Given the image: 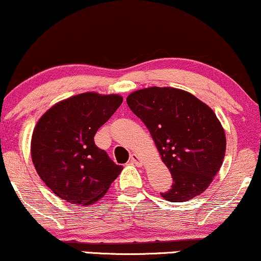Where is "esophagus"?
I'll return each mask as SVG.
<instances>
[{
    "label": "esophagus",
    "instance_id": "esophagus-1",
    "mask_svg": "<svg viewBox=\"0 0 261 261\" xmlns=\"http://www.w3.org/2000/svg\"><path fill=\"white\" fill-rule=\"evenodd\" d=\"M130 163L135 164V166H137V167H141V166H142V160H141V158L137 154H131Z\"/></svg>",
    "mask_w": 261,
    "mask_h": 261
}]
</instances>
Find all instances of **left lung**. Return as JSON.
I'll return each instance as SVG.
<instances>
[{"label":"left lung","instance_id":"left-lung-1","mask_svg":"<svg viewBox=\"0 0 261 261\" xmlns=\"http://www.w3.org/2000/svg\"><path fill=\"white\" fill-rule=\"evenodd\" d=\"M126 101L147 126L172 174V187L161 193L162 197L182 202L203 193L226 152V135L211 108L195 95L170 87L140 89Z\"/></svg>","mask_w":261,"mask_h":261}]
</instances>
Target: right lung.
<instances>
[{
  "instance_id": "add662e5",
  "label": "right lung",
  "mask_w": 261,
  "mask_h": 261,
  "mask_svg": "<svg viewBox=\"0 0 261 261\" xmlns=\"http://www.w3.org/2000/svg\"><path fill=\"white\" fill-rule=\"evenodd\" d=\"M118 94L82 93L50 108L32 136V160L39 176L60 199L74 205L97 202L122 170L94 135L121 106Z\"/></svg>"
}]
</instances>
